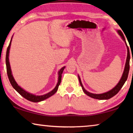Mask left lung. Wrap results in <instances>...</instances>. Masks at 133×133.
<instances>
[{
	"label": "left lung",
	"instance_id": "left-lung-1",
	"mask_svg": "<svg viewBox=\"0 0 133 133\" xmlns=\"http://www.w3.org/2000/svg\"><path fill=\"white\" fill-rule=\"evenodd\" d=\"M117 31V33H118V35L120 36L121 38H122V39L124 40V41L125 43L126 44V46H127V59H126L125 67H124V70L123 75H122V76H121L120 80V81H119V82L117 83V84L113 89L110 90L109 91L105 92V93H102V94H94V93H90V92H89V91H87L84 88V87H83L80 76L78 75V80H79L80 84L81 85V86H82V87L83 91H84V93L85 94H87V96H89V97H91V98L98 99V100H108V99L112 97L115 96L116 94H117L118 92L120 90V89L122 88V87L123 86L125 82H126V80H127V79L128 75H129V70H130V55L129 48V47L127 46V43H126L125 37H124V36L122 31H121L120 30H118Z\"/></svg>",
	"mask_w": 133,
	"mask_h": 133
}]
</instances>
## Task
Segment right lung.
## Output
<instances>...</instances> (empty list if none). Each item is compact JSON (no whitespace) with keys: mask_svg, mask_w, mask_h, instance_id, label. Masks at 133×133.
I'll use <instances>...</instances> for the list:
<instances>
[{"mask_svg":"<svg viewBox=\"0 0 133 133\" xmlns=\"http://www.w3.org/2000/svg\"><path fill=\"white\" fill-rule=\"evenodd\" d=\"M12 37H12V38H11L9 45L8 48L7 49V51H6V69H7V74L9 77V80L10 84H12V87L18 92V93L21 94L22 97H23L24 98H25L28 100L30 101V102H34V103L42 102V101L46 100V99L50 97H51V96H53V94H55L56 93V91H57L58 86H59L60 83H61L62 75L63 73V71L64 69L65 68V66L62 67V69H60V70L58 71V82L57 83V84H56V87H55V89H54L53 90H51L48 93L44 94V95H42V96H36V95H35V94L29 93V92L24 90L23 89H22L21 87H20L19 85L17 84V83L15 81V78L12 75V70H11V67L10 65V62H9V50H10V48L11 46V43H12Z\"/></svg>","mask_w":133,"mask_h":133,"instance_id":"1","label":"right lung"}]
</instances>
